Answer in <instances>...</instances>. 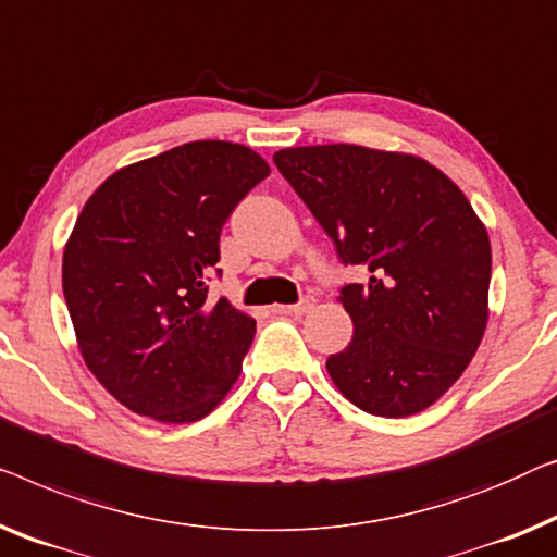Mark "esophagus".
I'll return each instance as SVG.
<instances>
[{
	"label": "esophagus",
	"instance_id": "obj_1",
	"mask_svg": "<svg viewBox=\"0 0 557 557\" xmlns=\"http://www.w3.org/2000/svg\"><path fill=\"white\" fill-rule=\"evenodd\" d=\"M313 309V298H304V301H298L294 306H286V313H292V317H304V313H309Z\"/></svg>",
	"mask_w": 557,
	"mask_h": 557
}]
</instances>
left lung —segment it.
<instances>
[{"mask_svg": "<svg viewBox=\"0 0 557 557\" xmlns=\"http://www.w3.org/2000/svg\"><path fill=\"white\" fill-rule=\"evenodd\" d=\"M344 265L367 273L338 301L354 336L326 359L351 405L409 417L434 405L470 364L487 326L493 253L465 193L422 158L361 145L273 156Z\"/></svg>", "mask_w": 557, "mask_h": 557, "instance_id": "left-lung-1", "label": "left lung"}]
</instances>
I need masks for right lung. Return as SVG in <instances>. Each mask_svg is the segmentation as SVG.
<instances>
[{
	"mask_svg": "<svg viewBox=\"0 0 557 557\" xmlns=\"http://www.w3.org/2000/svg\"><path fill=\"white\" fill-rule=\"evenodd\" d=\"M269 173L246 145L185 143L112 173L77 215L64 301L85 364L135 414L196 422L238 379L256 321L208 281L225 221Z\"/></svg>",
	"mask_w": 557,
	"mask_h": 557,
	"instance_id": "obj_1",
	"label": "right lung"
}]
</instances>
